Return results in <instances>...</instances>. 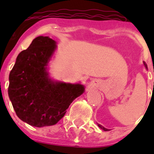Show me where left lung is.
Instances as JSON below:
<instances>
[{"label":"left lung","mask_w":154,"mask_h":154,"mask_svg":"<svg viewBox=\"0 0 154 154\" xmlns=\"http://www.w3.org/2000/svg\"><path fill=\"white\" fill-rule=\"evenodd\" d=\"M143 65H144V66H145V68H146V69H147V65H146V64L145 63V62H143ZM97 124H98V126H99V128H101L102 130H104V131H107V130H109V129H106V128H105L104 126H102V125L99 124V123H97Z\"/></svg>","instance_id":"1"}]
</instances>
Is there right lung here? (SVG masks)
<instances>
[{"mask_svg": "<svg viewBox=\"0 0 154 154\" xmlns=\"http://www.w3.org/2000/svg\"><path fill=\"white\" fill-rule=\"evenodd\" d=\"M56 48V42L49 37H37L17 55L9 75L8 96L14 109L19 119L35 127L56 124L85 92L81 83L50 77L48 66Z\"/></svg>", "mask_w": 154, "mask_h": 154, "instance_id": "1", "label": "right lung"}]
</instances>
